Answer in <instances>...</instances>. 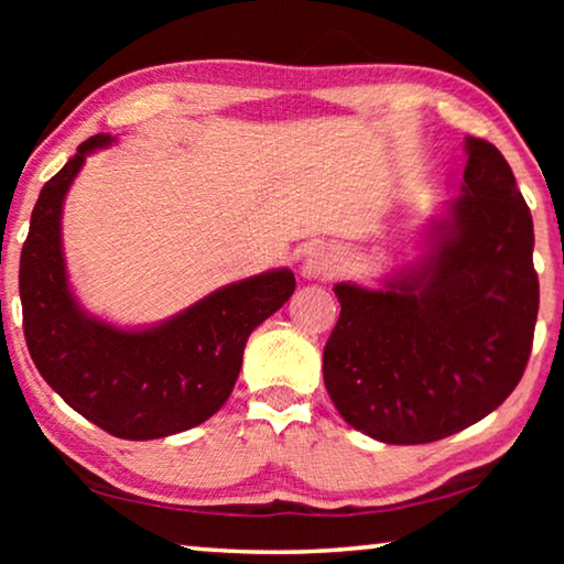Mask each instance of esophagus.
Masks as SVG:
<instances>
[{
    "instance_id": "esophagus-1",
    "label": "esophagus",
    "mask_w": 564,
    "mask_h": 564,
    "mask_svg": "<svg viewBox=\"0 0 564 564\" xmlns=\"http://www.w3.org/2000/svg\"><path fill=\"white\" fill-rule=\"evenodd\" d=\"M340 271V259L336 251H330L326 246L313 248V251L305 256L303 263V275L305 279H333Z\"/></svg>"
}]
</instances>
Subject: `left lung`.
Returning a JSON list of instances; mask_svg holds the SVG:
<instances>
[{
	"mask_svg": "<svg viewBox=\"0 0 564 564\" xmlns=\"http://www.w3.org/2000/svg\"><path fill=\"white\" fill-rule=\"evenodd\" d=\"M460 196L420 261L378 289L336 283L323 380L348 425L390 445L433 443L492 413L528 366L540 283L532 216L490 141L465 139Z\"/></svg>",
	"mask_w": 564,
	"mask_h": 564,
	"instance_id": "1",
	"label": "left lung"
}]
</instances>
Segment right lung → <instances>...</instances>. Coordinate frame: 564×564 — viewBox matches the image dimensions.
<instances>
[{"mask_svg": "<svg viewBox=\"0 0 564 564\" xmlns=\"http://www.w3.org/2000/svg\"><path fill=\"white\" fill-rule=\"evenodd\" d=\"M113 141L111 133L87 139L44 184L19 261V299L26 348L64 403L123 441H154L221 410L248 336L291 299L295 279L291 269L251 275L147 328H119L84 311L64 263V198L87 156Z\"/></svg>", "mask_w": 564, "mask_h": 564, "instance_id": "1", "label": "right lung"}]
</instances>
